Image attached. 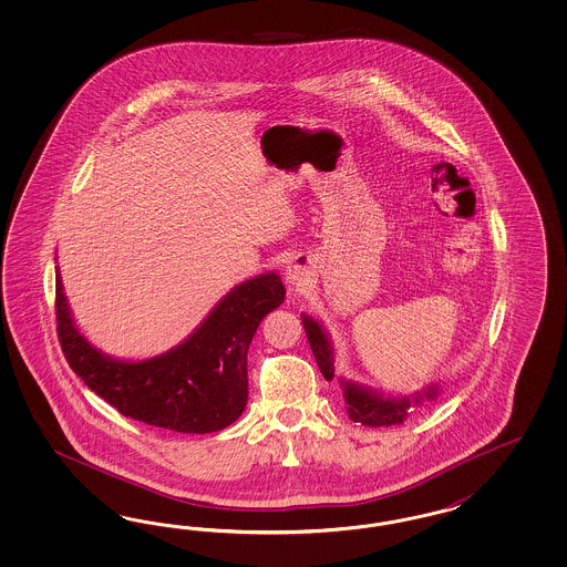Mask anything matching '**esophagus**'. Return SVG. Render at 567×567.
<instances>
[{
	"mask_svg": "<svg viewBox=\"0 0 567 567\" xmlns=\"http://www.w3.org/2000/svg\"><path fill=\"white\" fill-rule=\"evenodd\" d=\"M287 280H289L291 285H295V287H301V285H306V280H308V272H306L303 266L291 264V266L287 268Z\"/></svg>",
	"mask_w": 567,
	"mask_h": 567,
	"instance_id": "1",
	"label": "esophagus"
}]
</instances>
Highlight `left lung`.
I'll use <instances>...</instances> for the list:
<instances>
[{"instance_id": "left-lung-1", "label": "left lung", "mask_w": 567, "mask_h": 567, "mask_svg": "<svg viewBox=\"0 0 567 567\" xmlns=\"http://www.w3.org/2000/svg\"><path fill=\"white\" fill-rule=\"evenodd\" d=\"M301 322L306 327V334H308L309 347L313 351L316 363L320 368V372L324 374L327 380L334 378V349L330 343L324 327L313 320L308 313L301 316ZM341 386H343L344 403H347V413L353 422H360L363 426H393V424H401L412 405H420L422 401H432L441 393V384H429L426 389L413 393L412 396H393L384 395L374 389H368L363 384H355V382H347L343 378H339Z\"/></svg>"}]
</instances>
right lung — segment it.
<instances>
[{"label": "right lung", "instance_id": "right-lung-1", "mask_svg": "<svg viewBox=\"0 0 567 567\" xmlns=\"http://www.w3.org/2000/svg\"><path fill=\"white\" fill-rule=\"evenodd\" d=\"M285 292L275 272L249 278L226 292L183 343L128 361L105 355L81 334L55 270L58 337L74 374L122 415L174 432H218L247 405V349Z\"/></svg>", "mask_w": 567, "mask_h": 567}]
</instances>
